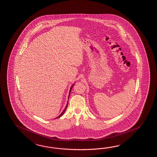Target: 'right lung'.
I'll use <instances>...</instances> for the list:
<instances>
[{"label": "right lung", "mask_w": 157, "mask_h": 157, "mask_svg": "<svg viewBox=\"0 0 157 157\" xmlns=\"http://www.w3.org/2000/svg\"><path fill=\"white\" fill-rule=\"evenodd\" d=\"M73 85H74V84H73V85H72V86L71 87V89H70V90H69V96H68V98H69V95H70V93H71V89H72V88H73ZM68 102H67V105H66V107H65L63 111V112L62 113H61V114H60V115L59 117H57L56 118H59V117H62V116L63 114L65 113L66 109H67V106H68Z\"/></svg>", "instance_id": "right-lung-1"}]
</instances>
